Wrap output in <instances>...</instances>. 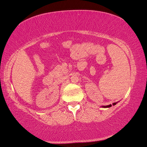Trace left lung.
<instances>
[{
	"mask_svg": "<svg viewBox=\"0 0 147 147\" xmlns=\"http://www.w3.org/2000/svg\"><path fill=\"white\" fill-rule=\"evenodd\" d=\"M117 102L113 103V104H112V105H115V104H117ZM111 106H112V105H111V104H110V105H106V106H103V107H104V108H108V107H111Z\"/></svg>",
	"mask_w": 147,
	"mask_h": 147,
	"instance_id": "8db88e82",
	"label": "left lung"
}]
</instances>
